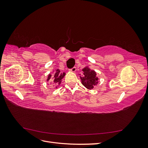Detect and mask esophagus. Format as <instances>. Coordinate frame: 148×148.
<instances>
[{
    "mask_svg": "<svg viewBox=\"0 0 148 148\" xmlns=\"http://www.w3.org/2000/svg\"><path fill=\"white\" fill-rule=\"evenodd\" d=\"M69 71H71V72H75V71H77V68H76V67L74 66V67H73L72 69H70Z\"/></svg>",
    "mask_w": 148,
    "mask_h": 148,
    "instance_id": "obj_1",
    "label": "esophagus"
}]
</instances>
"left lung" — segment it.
<instances>
[{"label": "left lung", "instance_id": "8db88e82", "mask_svg": "<svg viewBox=\"0 0 148 148\" xmlns=\"http://www.w3.org/2000/svg\"><path fill=\"white\" fill-rule=\"evenodd\" d=\"M83 76H80L82 83L83 86L88 89H92L98 83V77H97L96 72L95 70H91L88 66H85L82 69Z\"/></svg>", "mask_w": 148, "mask_h": 148}]
</instances>
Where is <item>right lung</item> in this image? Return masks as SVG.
Listing matches in <instances>:
<instances>
[{
	"mask_svg": "<svg viewBox=\"0 0 148 148\" xmlns=\"http://www.w3.org/2000/svg\"><path fill=\"white\" fill-rule=\"evenodd\" d=\"M65 75V72L62 73L59 69H56L55 71H53L52 75H51V73L49 74L47 78V82L50 81L51 83H52V81H53V84H57L58 86H59V85L61 84L62 79L64 78ZM58 86H57L56 88H57Z\"/></svg>",
	"mask_w": 148,
	"mask_h": 148,
	"instance_id": "right-lung-1",
	"label": "right lung"
}]
</instances>
